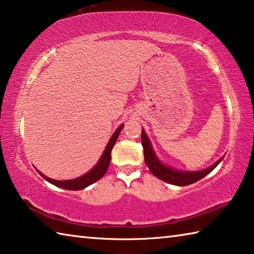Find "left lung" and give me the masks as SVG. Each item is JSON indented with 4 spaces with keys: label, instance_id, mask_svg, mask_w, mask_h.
<instances>
[{
    "label": "left lung",
    "instance_id": "obj_1",
    "mask_svg": "<svg viewBox=\"0 0 254 254\" xmlns=\"http://www.w3.org/2000/svg\"><path fill=\"white\" fill-rule=\"evenodd\" d=\"M141 142H142L143 151H144V160L147 163L149 170L156 176L157 178L163 180V182L176 185V186H187V185L194 184L198 182L199 179L204 178L206 175H208L218 163H220L223 158L218 159V160L208 167L207 169L199 170V171H180L170 168V167L163 165V163L157 158L156 153H154L152 145L150 143L149 137L145 134V132L142 130L141 132Z\"/></svg>",
    "mask_w": 254,
    "mask_h": 254
}]
</instances>
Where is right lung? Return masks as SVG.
I'll use <instances>...</instances> for the list:
<instances>
[{"instance_id":"obj_1","label":"right lung","mask_w":254,"mask_h":254,"mask_svg":"<svg viewBox=\"0 0 254 254\" xmlns=\"http://www.w3.org/2000/svg\"><path fill=\"white\" fill-rule=\"evenodd\" d=\"M122 128H123V124L122 126H120L119 128H117V131L113 133V135H112V137L110 139L109 143H107L104 152H103L101 159L96 163V166H94V168L91 171H88L87 174L81 176V177H78L76 179H71V180H55V179L47 177V176H45V175H42L40 171H38V173H39L42 177L47 180V182H49L50 184H53L57 187L68 189V190H80V189L88 187L89 185H92L95 182H97L98 179H101L103 176L105 175L106 170L110 166L112 149H113L115 142H117L118 136L120 134V132L122 131Z\"/></svg>"}]
</instances>
